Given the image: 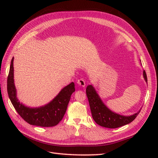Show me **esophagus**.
Instances as JSON below:
<instances>
[{
    "label": "esophagus",
    "mask_w": 158,
    "mask_h": 158,
    "mask_svg": "<svg viewBox=\"0 0 158 158\" xmlns=\"http://www.w3.org/2000/svg\"><path fill=\"white\" fill-rule=\"evenodd\" d=\"M77 83L79 85H80V86H82V87H84L85 85V81L84 80V79L82 78H80L79 79L78 81H77Z\"/></svg>",
    "instance_id": "34e87169"
}]
</instances>
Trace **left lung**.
Wrapping results in <instances>:
<instances>
[{"mask_svg":"<svg viewBox=\"0 0 158 158\" xmlns=\"http://www.w3.org/2000/svg\"><path fill=\"white\" fill-rule=\"evenodd\" d=\"M143 76L147 82V76L145 70L143 71ZM86 95L94 120L98 125L103 127L116 128L127 125L135 120L140 111L141 109L136 113L131 116L121 115L113 112L103 103L92 85L87 86Z\"/></svg>","mask_w":158,"mask_h":158,"instance_id":"left-lung-1","label":"left lung"}]
</instances>
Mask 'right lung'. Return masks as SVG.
<instances>
[{
	"label": "right lung",
	"instance_id": "right-lung-1",
	"mask_svg": "<svg viewBox=\"0 0 158 158\" xmlns=\"http://www.w3.org/2000/svg\"><path fill=\"white\" fill-rule=\"evenodd\" d=\"M14 57L11 60L7 78V92L14 109L20 117L30 125L42 127H51L58 125L63 119L67 109L71 95L75 91L74 84L71 82L61 89L56 96L44 106L30 108L18 101L14 81Z\"/></svg>",
	"mask_w": 158,
	"mask_h": 158
}]
</instances>
